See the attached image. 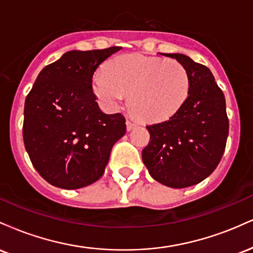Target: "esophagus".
I'll return each instance as SVG.
<instances>
[{"label": "esophagus", "instance_id": "34e87169", "mask_svg": "<svg viewBox=\"0 0 253 253\" xmlns=\"http://www.w3.org/2000/svg\"><path fill=\"white\" fill-rule=\"evenodd\" d=\"M126 126H127V130H130V129L134 128V127L136 126V124H135V123H133L132 120H128V119H127V121H126Z\"/></svg>", "mask_w": 253, "mask_h": 253}]
</instances>
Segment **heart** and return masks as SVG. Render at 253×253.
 Instances as JSON below:
<instances>
[{"mask_svg":"<svg viewBox=\"0 0 253 253\" xmlns=\"http://www.w3.org/2000/svg\"><path fill=\"white\" fill-rule=\"evenodd\" d=\"M94 90L108 109L120 108L130 94L129 107L136 118L162 121L172 117L187 101L190 76L177 60L126 54L95 75Z\"/></svg>","mask_w":253,"mask_h":253,"instance_id":"obj_1","label":"heart"}]
</instances>
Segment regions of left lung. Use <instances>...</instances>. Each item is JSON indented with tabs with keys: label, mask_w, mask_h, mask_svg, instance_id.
<instances>
[{
	"label": "left lung",
	"mask_w": 253,
	"mask_h": 253,
	"mask_svg": "<svg viewBox=\"0 0 253 253\" xmlns=\"http://www.w3.org/2000/svg\"><path fill=\"white\" fill-rule=\"evenodd\" d=\"M187 68L190 92L172 117L146 126L143 162L157 182L170 188L197 184L215 170L225 152L228 118L222 90L207 66L181 53H165Z\"/></svg>",
	"instance_id": "left-lung-1"
}]
</instances>
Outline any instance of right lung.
<instances>
[{
    "label": "right lung",
    "instance_id": "right-lung-1",
    "mask_svg": "<svg viewBox=\"0 0 253 253\" xmlns=\"http://www.w3.org/2000/svg\"><path fill=\"white\" fill-rule=\"evenodd\" d=\"M120 48L66 52L40 71L26 97V151L54 187L80 189L96 182L113 145L126 133L124 115L104 114L92 92L94 72Z\"/></svg>",
    "mask_w": 253,
    "mask_h": 253
}]
</instances>
